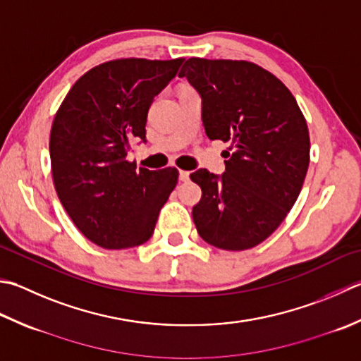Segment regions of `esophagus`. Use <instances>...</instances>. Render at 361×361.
<instances>
[{
    "instance_id": "obj_1",
    "label": "esophagus",
    "mask_w": 361,
    "mask_h": 361,
    "mask_svg": "<svg viewBox=\"0 0 361 361\" xmlns=\"http://www.w3.org/2000/svg\"><path fill=\"white\" fill-rule=\"evenodd\" d=\"M189 175H190V172H188V171H180L178 172V176H180L181 181H188L189 180Z\"/></svg>"
}]
</instances>
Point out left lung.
Wrapping results in <instances>:
<instances>
[{"instance_id":"1","label":"left lung","mask_w":361,"mask_h":361,"mask_svg":"<svg viewBox=\"0 0 361 361\" xmlns=\"http://www.w3.org/2000/svg\"><path fill=\"white\" fill-rule=\"evenodd\" d=\"M202 97L211 140L230 142L225 172L190 173L202 188L192 208L200 238L222 250L263 243L298 200L310 164L308 126L277 76L247 61L190 58L180 70Z\"/></svg>"}]
</instances>
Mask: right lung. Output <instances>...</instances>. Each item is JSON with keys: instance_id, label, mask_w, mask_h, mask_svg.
Listing matches in <instances>:
<instances>
[{"instance_id": "1", "label": "right lung", "mask_w": 361, "mask_h": 361, "mask_svg": "<svg viewBox=\"0 0 361 361\" xmlns=\"http://www.w3.org/2000/svg\"><path fill=\"white\" fill-rule=\"evenodd\" d=\"M183 58L116 59L90 68L63 98L49 134L56 192L76 228L103 249H130L152 238L178 171H136L131 142H145L153 98Z\"/></svg>"}]
</instances>
